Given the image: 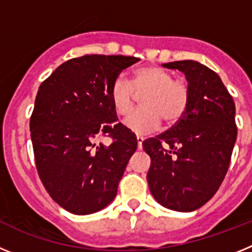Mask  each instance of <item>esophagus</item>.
Returning <instances> with one entry per match:
<instances>
[{
	"label": "esophagus",
	"instance_id": "1",
	"mask_svg": "<svg viewBox=\"0 0 252 252\" xmlns=\"http://www.w3.org/2000/svg\"><path fill=\"white\" fill-rule=\"evenodd\" d=\"M136 141H137V149H141L142 148V141H144V137L141 135H136Z\"/></svg>",
	"mask_w": 252,
	"mask_h": 252
}]
</instances>
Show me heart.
I'll return each mask as SVG.
<instances>
[{"label":"heart","instance_id":"heart-1","mask_svg":"<svg viewBox=\"0 0 252 252\" xmlns=\"http://www.w3.org/2000/svg\"><path fill=\"white\" fill-rule=\"evenodd\" d=\"M144 107L128 116L125 125L136 133L157 130L161 120L166 125L179 121L189 103V90L184 82L158 65L136 69L130 81L117 77L110 88V99L119 116H127L135 104V93L141 94Z\"/></svg>","mask_w":252,"mask_h":252}]
</instances>
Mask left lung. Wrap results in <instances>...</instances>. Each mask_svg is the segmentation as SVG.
<instances>
[{
    "label": "left lung",
    "mask_w": 252,
    "mask_h": 252,
    "mask_svg": "<svg viewBox=\"0 0 252 252\" xmlns=\"http://www.w3.org/2000/svg\"><path fill=\"white\" fill-rule=\"evenodd\" d=\"M188 81L186 113L168 131L142 142L151 159L148 183L165 208L192 212L216 194L237 137L235 102L212 69L193 60L164 64Z\"/></svg>",
    "instance_id": "left-lung-1"
}]
</instances>
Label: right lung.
<instances>
[{"instance_id": "right-lung-1", "label": "right lung", "mask_w": 252, "mask_h": 252, "mask_svg": "<svg viewBox=\"0 0 252 252\" xmlns=\"http://www.w3.org/2000/svg\"><path fill=\"white\" fill-rule=\"evenodd\" d=\"M139 58L83 55L66 60L40 84L30 117L40 180L68 212L91 215L108 206L137 141L117 122L113 81ZM110 140L107 146L100 140Z\"/></svg>"}]
</instances>
